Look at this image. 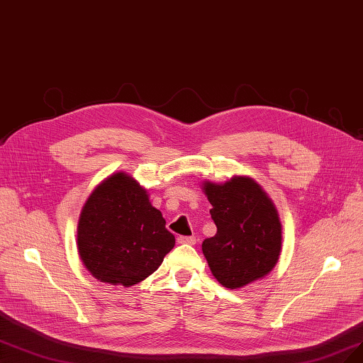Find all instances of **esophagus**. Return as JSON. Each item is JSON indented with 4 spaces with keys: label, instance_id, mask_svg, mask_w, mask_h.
Segmentation results:
<instances>
[{
    "label": "esophagus",
    "instance_id": "1",
    "mask_svg": "<svg viewBox=\"0 0 363 363\" xmlns=\"http://www.w3.org/2000/svg\"><path fill=\"white\" fill-rule=\"evenodd\" d=\"M177 242H179V244H191V245H195V244H196V238H195V237H179V238H177Z\"/></svg>",
    "mask_w": 363,
    "mask_h": 363
}]
</instances>
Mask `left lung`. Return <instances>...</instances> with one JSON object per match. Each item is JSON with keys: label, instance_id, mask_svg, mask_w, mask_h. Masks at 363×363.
I'll return each instance as SVG.
<instances>
[{"label": "left lung", "instance_id": "left-lung-1", "mask_svg": "<svg viewBox=\"0 0 363 363\" xmlns=\"http://www.w3.org/2000/svg\"><path fill=\"white\" fill-rule=\"evenodd\" d=\"M213 208L216 235L204 240V253L214 279L226 289H240L264 279L277 265L283 228L277 207L255 179L234 176L225 183L202 182Z\"/></svg>", "mask_w": 363, "mask_h": 363}]
</instances>
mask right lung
Instances as JSON below:
<instances>
[{"instance_id":"obj_1","label":"right lung","mask_w":363,"mask_h":363,"mask_svg":"<svg viewBox=\"0 0 363 363\" xmlns=\"http://www.w3.org/2000/svg\"><path fill=\"white\" fill-rule=\"evenodd\" d=\"M174 244L147 191L123 171L101 182L80 211L79 256L103 283L131 287L143 281L161 267Z\"/></svg>"}]
</instances>
